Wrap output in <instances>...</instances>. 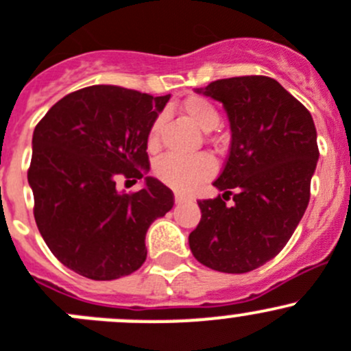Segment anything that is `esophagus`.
Wrapping results in <instances>:
<instances>
[{
	"instance_id": "obj_1",
	"label": "esophagus",
	"mask_w": 351,
	"mask_h": 351,
	"mask_svg": "<svg viewBox=\"0 0 351 351\" xmlns=\"http://www.w3.org/2000/svg\"><path fill=\"white\" fill-rule=\"evenodd\" d=\"M186 201H189V199H187V197L184 196V194L176 193V204H182V203H186Z\"/></svg>"
}]
</instances>
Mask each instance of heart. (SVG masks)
Here are the masks:
<instances>
[{
    "label": "heart",
    "instance_id": "b5f03b06",
    "mask_svg": "<svg viewBox=\"0 0 351 351\" xmlns=\"http://www.w3.org/2000/svg\"><path fill=\"white\" fill-rule=\"evenodd\" d=\"M184 116L199 128L201 131L208 133L213 131L220 124V114L217 107L210 100L203 97H187L180 106ZM164 124V117H157L148 131V150H157L160 143V130ZM215 172V162L208 155H194V157H179V155H167L155 165V176L158 180L167 184L176 191L193 189L196 184L203 182Z\"/></svg>",
    "mask_w": 351,
    "mask_h": 351
}]
</instances>
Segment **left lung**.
<instances>
[{
  "label": "left lung",
  "instance_id": "obj_1",
  "mask_svg": "<svg viewBox=\"0 0 351 351\" xmlns=\"http://www.w3.org/2000/svg\"><path fill=\"white\" fill-rule=\"evenodd\" d=\"M196 92L221 102L232 141L213 182L223 194L197 201L191 252L215 271H252L285 247L304 217L319 160L314 121L269 76L217 80ZM230 195L234 205L224 203Z\"/></svg>",
  "mask_w": 351,
  "mask_h": 351
}]
</instances>
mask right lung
Here are the masks:
<instances>
[{
	"label": "right lung",
	"mask_w": 351,
	"mask_h": 351,
	"mask_svg": "<svg viewBox=\"0 0 351 351\" xmlns=\"http://www.w3.org/2000/svg\"><path fill=\"white\" fill-rule=\"evenodd\" d=\"M171 95L114 85L76 90L34 130L29 184L37 228L54 256L90 280H116L147 259L150 225L174 194L147 176L148 131ZM145 177L143 190L117 191L115 177Z\"/></svg>",
	"instance_id": "right-lung-1"
}]
</instances>
